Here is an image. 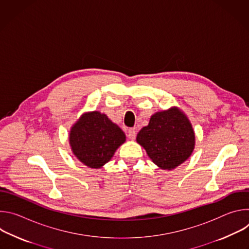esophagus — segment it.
Instances as JSON below:
<instances>
[{
	"mask_svg": "<svg viewBox=\"0 0 249 249\" xmlns=\"http://www.w3.org/2000/svg\"><path fill=\"white\" fill-rule=\"evenodd\" d=\"M127 137L130 139V140H134L136 138V131L135 129H129L128 130V133H127Z\"/></svg>",
	"mask_w": 249,
	"mask_h": 249,
	"instance_id": "34e87169",
	"label": "esophagus"
}]
</instances>
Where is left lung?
<instances>
[{
    "label": "left lung",
    "instance_id": "1",
    "mask_svg": "<svg viewBox=\"0 0 249 249\" xmlns=\"http://www.w3.org/2000/svg\"><path fill=\"white\" fill-rule=\"evenodd\" d=\"M137 142L158 166L172 169L192 154L195 135L187 117L175 107L154 114L138 133Z\"/></svg>",
    "mask_w": 249,
    "mask_h": 249
}]
</instances>
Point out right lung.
Segmentation results:
<instances>
[{
    "mask_svg": "<svg viewBox=\"0 0 249 249\" xmlns=\"http://www.w3.org/2000/svg\"><path fill=\"white\" fill-rule=\"evenodd\" d=\"M125 139L124 132L116 124L97 111L84 114L70 133L74 155L91 168L108 162Z\"/></svg>",
    "mask_w": 249,
    "mask_h": 249,
    "instance_id": "add662e5",
    "label": "right lung"
}]
</instances>
